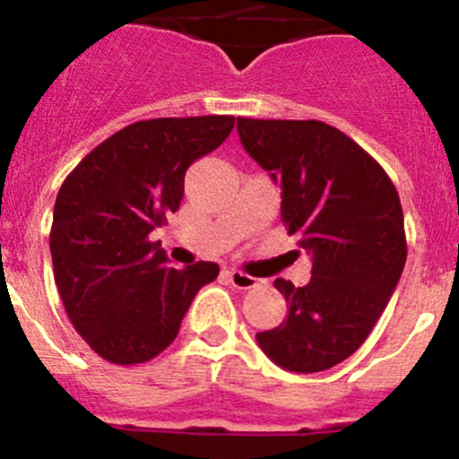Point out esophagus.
Here are the masks:
<instances>
[{
    "mask_svg": "<svg viewBox=\"0 0 459 459\" xmlns=\"http://www.w3.org/2000/svg\"><path fill=\"white\" fill-rule=\"evenodd\" d=\"M227 277H230V281H232V287L241 289V291H246V289H255L259 284L257 277L246 275V273L241 271H230L227 273Z\"/></svg>",
    "mask_w": 459,
    "mask_h": 459,
    "instance_id": "1",
    "label": "esophagus"
}]
</instances>
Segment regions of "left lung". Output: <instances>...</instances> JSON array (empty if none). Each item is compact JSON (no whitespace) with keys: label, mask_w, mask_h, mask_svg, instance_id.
<instances>
[{"label":"left lung","mask_w":459,"mask_h":459,"mask_svg":"<svg viewBox=\"0 0 459 459\" xmlns=\"http://www.w3.org/2000/svg\"><path fill=\"white\" fill-rule=\"evenodd\" d=\"M237 129L246 152L280 184L281 221L312 257L305 287L275 280L289 314L257 343L287 371H327L367 342L401 280V197L371 154L321 120L238 117Z\"/></svg>","instance_id":"8db88e82"}]
</instances>
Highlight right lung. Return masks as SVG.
Here are the masks:
<instances>
[{
  "label": "right lung",
  "mask_w": 459,
  "mask_h": 459,
  "mask_svg": "<svg viewBox=\"0 0 459 459\" xmlns=\"http://www.w3.org/2000/svg\"><path fill=\"white\" fill-rule=\"evenodd\" d=\"M232 129L234 116L141 120L63 182L49 232L54 280L74 330L111 364L166 351L195 293L221 273L213 262L172 268L150 234L179 209L188 166Z\"/></svg>",
  "instance_id": "1"
}]
</instances>
